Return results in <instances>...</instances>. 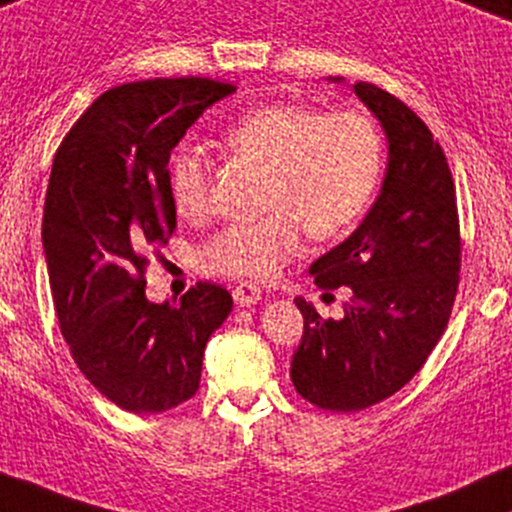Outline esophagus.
Here are the masks:
<instances>
[{"label":"esophagus","instance_id":"1","mask_svg":"<svg viewBox=\"0 0 512 512\" xmlns=\"http://www.w3.org/2000/svg\"><path fill=\"white\" fill-rule=\"evenodd\" d=\"M233 299L235 303H240V306H255V303L262 299V289L252 282H240L235 284Z\"/></svg>","mask_w":512,"mask_h":512}]
</instances>
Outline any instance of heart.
<instances>
[{
    "label": "heart",
    "mask_w": 512,
    "mask_h": 512,
    "mask_svg": "<svg viewBox=\"0 0 512 512\" xmlns=\"http://www.w3.org/2000/svg\"><path fill=\"white\" fill-rule=\"evenodd\" d=\"M230 153L267 172L257 223L218 230L201 245L206 274L269 279L299 252L301 223L313 238H333L367 211L381 177V136L362 111L318 114L308 106L267 104L247 111L223 133ZM172 199L187 218L209 206L211 162L187 148L172 157Z\"/></svg>",
    "instance_id": "heart-1"
}]
</instances>
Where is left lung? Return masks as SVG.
I'll list each match as a JSON object with an SVG mask.
<instances>
[{
  "label": "left lung",
  "instance_id": "obj_1",
  "mask_svg": "<svg viewBox=\"0 0 512 512\" xmlns=\"http://www.w3.org/2000/svg\"><path fill=\"white\" fill-rule=\"evenodd\" d=\"M355 94L384 128L389 165L359 228L308 269L320 289L350 286L345 316L323 320L299 296L303 338L291 359L296 391L335 413L374 406L420 372L447 328L462 265L457 194L440 143L376 84L357 82Z\"/></svg>",
  "mask_w": 512,
  "mask_h": 512
}]
</instances>
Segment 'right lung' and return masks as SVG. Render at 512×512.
<instances>
[{
	"label": "right lung",
	"mask_w": 512,
	"mask_h": 512,
	"mask_svg": "<svg viewBox=\"0 0 512 512\" xmlns=\"http://www.w3.org/2000/svg\"><path fill=\"white\" fill-rule=\"evenodd\" d=\"M233 92L209 77L121 84L94 99L55 153L41 230L55 313L80 372L128 413L189 401L206 342L233 308L211 282L150 303L143 279L177 226L172 148Z\"/></svg>",
	"instance_id": "obj_1"
}]
</instances>
